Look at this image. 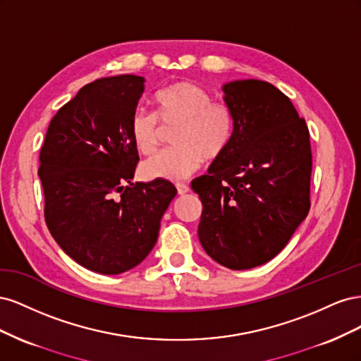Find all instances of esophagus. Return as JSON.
<instances>
[{
	"instance_id": "esophagus-1",
	"label": "esophagus",
	"mask_w": 361,
	"mask_h": 361,
	"mask_svg": "<svg viewBox=\"0 0 361 361\" xmlns=\"http://www.w3.org/2000/svg\"><path fill=\"white\" fill-rule=\"evenodd\" d=\"M176 190H178L179 195H185V194L190 192V187H188V185H185V183H178Z\"/></svg>"
}]
</instances>
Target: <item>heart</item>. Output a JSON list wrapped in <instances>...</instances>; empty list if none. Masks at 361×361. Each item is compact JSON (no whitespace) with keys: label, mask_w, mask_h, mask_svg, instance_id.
<instances>
[{"label":"heart","mask_w":361,"mask_h":361,"mask_svg":"<svg viewBox=\"0 0 361 361\" xmlns=\"http://www.w3.org/2000/svg\"><path fill=\"white\" fill-rule=\"evenodd\" d=\"M157 114L137 110L130 117V138L143 155L155 154L162 127L174 128L173 149L164 150L141 164L140 173L147 180L179 182L197 171L203 159L223 157L235 134V117L223 102H212L203 87L178 81L155 94Z\"/></svg>","instance_id":"obj_1"}]
</instances>
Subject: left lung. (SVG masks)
<instances>
[{"instance_id":"1","label":"left lung","mask_w":361,"mask_h":361,"mask_svg":"<svg viewBox=\"0 0 361 361\" xmlns=\"http://www.w3.org/2000/svg\"><path fill=\"white\" fill-rule=\"evenodd\" d=\"M223 92L235 117L233 140L191 188L203 204V250L226 268L250 269L276 257L309 214L310 135L272 84L236 80Z\"/></svg>"}]
</instances>
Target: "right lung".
Instances as JSON below:
<instances>
[{
  "mask_svg": "<svg viewBox=\"0 0 361 361\" xmlns=\"http://www.w3.org/2000/svg\"><path fill=\"white\" fill-rule=\"evenodd\" d=\"M145 81L117 75L84 85L52 117L40 150L52 238L76 264L105 276L147 257L178 192L169 180L133 182L138 152L129 125Z\"/></svg>",
  "mask_w": 361,
  "mask_h": 361,
  "instance_id": "obj_1",
  "label": "right lung"
}]
</instances>
